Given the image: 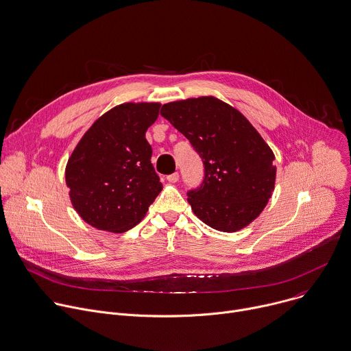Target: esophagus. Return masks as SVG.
I'll return each mask as SVG.
<instances>
[{
  "label": "esophagus",
  "mask_w": 351,
  "mask_h": 351,
  "mask_svg": "<svg viewBox=\"0 0 351 351\" xmlns=\"http://www.w3.org/2000/svg\"><path fill=\"white\" fill-rule=\"evenodd\" d=\"M167 179H168V182H169V183H176V182L179 180V173H178V172L171 173V175H168V176H167Z\"/></svg>",
  "instance_id": "34e87169"
}]
</instances>
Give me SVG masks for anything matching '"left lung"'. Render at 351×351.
<instances>
[{
	"instance_id": "8db88e82",
	"label": "left lung",
	"mask_w": 351,
	"mask_h": 351,
	"mask_svg": "<svg viewBox=\"0 0 351 351\" xmlns=\"http://www.w3.org/2000/svg\"><path fill=\"white\" fill-rule=\"evenodd\" d=\"M161 115L202 158L204 180L187 193L195 216L224 232L254 221L271 197L277 169L274 153L252 124L213 96L167 103Z\"/></svg>"
}]
</instances>
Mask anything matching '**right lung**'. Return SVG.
Instances as JSON below:
<instances>
[{
    "mask_svg": "<svg viewBox=\"0 0 351 351\" xmlns=\"http://www.w3.org/2000/svg\"><path fill=\"white\" fill-rule=\"evenodd\" d=\"M160 103H123L92 124L66 165L70 201L95 228L124 232L136 226L162 190L146 131Z\"/></svg>",
    "mask_w": 351,
    "mask_h": 351,
    "instance_id": "1",
    "label": "right lung"
}]
</instances>
